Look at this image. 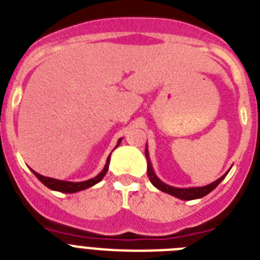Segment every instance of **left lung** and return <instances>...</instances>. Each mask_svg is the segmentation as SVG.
<instances>
[{
	"label": "left lung",
	"instance_id": "8db88e82",
	"mask_svg": "<svg viewBox=\"0 0 260 260\" xmlns=\"http://www.w3.org/2000/svg\"><path fill=\"white\" fill-rule=\"evenodd\" d=\"M145 157H146V162H148V177L152 182L153 186L155 188H158L159 191L162 192H166L169 195H173L175 198L180 199V200H193V199H200L203 196L208 195L211 191H213L218 184L221 183V180L224 179L226 177V174H224L222 177L218 178L217 180H214L213 183L211 184H207V186H203V187H188V188H178V187H173V186H169V184L164 183L159 178L155 175L154 170H153V166H152V162L149 159V150H148V145L145 148Z\"/></svg>",
	"mask_w": 260,
	"mask_h": 260
}]
</instances>
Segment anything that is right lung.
Listing matches in <instances>:
<instances>
[{"mask_svg":"<svg viewBox=\"0 0 260 260\" xmlns=\"http://www.w3.org/2000/svg\"><path fill=\"white\" fill-rule=\"evenodd\" d=\"M121 140L123 139L117 140V144L115 148H117V146L120 145ZM110 157H111V154L107 157V161H106V165H105V168H103V170L101 171V173H99L96 177L91 178V179H89V180H85V182H68V180H60V179H55V178L44 177V175H40V174H38L36 171H34V170H32V173L35 174V177L38 178V179H39L40 182L44 184V186H47L48 188L53 189V191H58V192H65V193L78 192V191H82V189H86V188H89V187H92L94 184L99 183V182L103 179V177H105L108 171Z\"/></svg>","mask_w":260,"mask_h":260,"instance_id":"right-lung-1","label":"right lung"}]
</instances>
